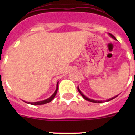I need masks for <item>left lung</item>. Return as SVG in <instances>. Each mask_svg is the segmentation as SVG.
Segmentation results:
<instances>
[{
  "label": "left lung",
  "mask_w": 135,
  "mask_h": 135,
  "mask_svg": "<svg viewBox=\"0 0 135 135\" xmlns=\"http://www.w3.org/2000/svg\"><path fill=\"white\" fill-rule=\"evenodd\" d=\"M109 35H110L111 36H112V38H114V39H115V36H114V35H112V34H109ZM78 92H79L80 93V95H82V97H83V98H84V99L86 100V101H90V102H93V103H102V101H95V100H93V99H90L88 98V97H86V96H84V95H83V94H82V92L80 91V90L79 88H78ZM118 97V95H117V96H115V97H112V99H108V101H111V100H112V99H114V98H115V97Z\"/></svg>",
  "instance_id": "left-lung-1"
}]
</instances>
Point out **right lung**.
<instances>
[{
	"mask_svg": "<svg viewBox=\"0 0 135 135\" xmlns=\"http://www.w3.org/2000/svg\"><path fill=\"white\" fill-rule=\"evenodd\" d=\"M57 90H58V82H57V89H56V90L55 91L54 93L53 94V95L51 97H50L49 98L47 99L46 100H44V101H38V102H34V103H30V102H26L27 103H30L31 105H43V104H46L47 103H49L51 102L52 100L54 99V97H55L56 94L57 93Z\"/></svg>",
	"mask_w": 135,
	"mask_h": 135,
	"instance_id": "obj_1",
	"label": "right lung"
}]
</instances>
